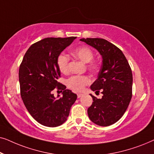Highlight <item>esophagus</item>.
Instances as JSON below:
<instances>
[{
  "mask_svg": "<svg viewBox=\"0 0 154 154\" xmlns=\"http://www.w3.org/2000/svg\"><path fill=\"white\" fill-rule=\"evenodd\" d=\"M83 95V94H82V93H77V97H78V98H80V97H81Z\"/></svg>",
  "mask_w": 154,
  "mask_h": 154,
  "instance_id": "1",
  "label": "esophagus"
}]
</instances>
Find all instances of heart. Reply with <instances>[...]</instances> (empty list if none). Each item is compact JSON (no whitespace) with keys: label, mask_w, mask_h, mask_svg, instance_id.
Here are the masks:
<instances>
[{"label":"heart","mask_w":154,"mask_h":154,"mask_svg":"<svg viewBox=\"0 0 154 154\" xmlns=\"http://www.w3.org/2000/svg\"><path fill=\"white\" fill-rule=\"evenodd\" d=\"M71 54L75 58L83 63H88L89 70L95 71L100 68V64L98 60H93L94 53L91 48L88 46H80L71 51ZM69 58L64 54H60L57 58V64L59 69L63 73L69 71ZM90 78L85 75H73L67 81V85L73 91L81 92L88 84L90 83Z\"/></svg>","instance_id":"obj_1"}]
</instances>
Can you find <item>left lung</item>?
Returning <instances> with one entry per match:
<instances>
[{"label":"left lung","mask_w":154,"mask_h":154,"mask_svg":"<svg viewBox=\"0 0 154 154\" xmlns=\"http://www.w3.org/2000/svg\"><path fill=\"white\" fill-rule=\"evenodd\" d=\"M97 50L102 57V64L97 79L92 84V91H101V99L90 95L93 102L88 109L91 121L100 126L116 123L127 110L132 98V73L123 52L103 38H82Z\"/></svg>","instance_id":"left-lung-1"}]
</instances>
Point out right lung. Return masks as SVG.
<instances>
[{
  "label": "right lung",
  "instance_id": "obj_1",
  "mask_svg": "<svg viewBox=\"0 0 154 154\" xmlns=\"http://www.w3.org/2000/svg\"><path fill=\"white\" fill-rule=\"evenodd\" d=\"M76 37L46 38L30 46L19 70L21 97L31 116L41 125L57 127L66 121L76 94L57 82L60 70L57 58ZM56 87L63 96L54 98Z\"/></svg>",
  "mask_w": 154,
  "mask_h": 154
}]
</instances>
